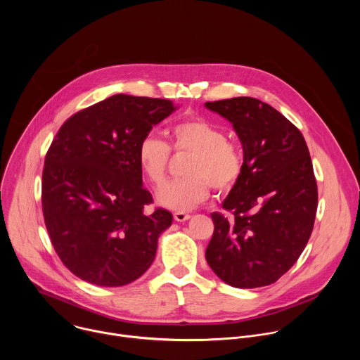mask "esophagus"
Segmentation results:
<instances>
[{
  "label": "esophagus",
  "mask_w": 360,
  "mask_h": 360,
  "mask_svg": "<svg viewBox=\"0 0 360 360\" xmlns=\"http://www.w3.org/2000/svg\"><path fill=\"white\" fill-rule=\"evenodd\" d=\"M174 218H175L176 222H185V221H188L191 218V215L186 214V212H179L178 211V212L174 214Z\"/></svg>",
  "instance_id": "esophagus-1"
}]
</instances>
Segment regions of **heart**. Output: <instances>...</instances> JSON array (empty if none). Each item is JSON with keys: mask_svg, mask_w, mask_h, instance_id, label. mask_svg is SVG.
<instances>
[{"mask_svg": "<svg viewBox=\"0 0 360 360\" xmlns=\"http://www.w3.org/2000/svg\"><path fill=\"white\" fill-rule=\"evenodd\" d=\"M171 149L191 153L186 161L188 176L165 184L157 193L164 208L189 211L210 196L211 186L218 192L229 191L240 178L243 158L239 148L225 139V132L205 118H186L175 122L169 131ZM171 149L160 136L148 134L139 145L136 161L145 179L160 186L164 184L171 161Z\"/></svg>", "mask_w": 360, "mask_h": 360, "instance_id": "obj_1", "label": "heart"}]
</instances>
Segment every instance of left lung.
I'll list each match as a JSON object with an SVG mask.
<instances>
[{
  "mask_svg": "<svg viewBox=\"0 0 360 360\" xmlns=\"http://www.w3.org/2000/svg\"><path fill=\"white\" fill-rule=\"evenodd\" d=\"M205 107L228 120L243 148L240 178L225 198L226 218L214 212L205 252L211 269L233 288L275 283L311 238L318 185L300 131L265 102L238 96Z\"/></svg>",
  "mask_w": 360,
  "mask_h": 360,
  "instance_id": "1",
  "label": "left lung"
}]
</instances>
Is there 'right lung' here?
<instances>
[{
	"instance_id": "right-lung-1",
	"label": "right lung",
	"mask_w": 360,
	"mask_h": 360,
	"mask_svg": "<svg viewBox=\"0 0 360 360\" xmlns=\"http://www.w3.org/2000/svg\"><path fill=\"white\" fill-rule=\"evenodd\" d=\"M176 107L169 99L112 95L60 128L42 172V212L63 264L98 286H124L155 259L158 238L172 224L162 208L145 214L141 139Z\"/></svg>"
}]
</instances>
